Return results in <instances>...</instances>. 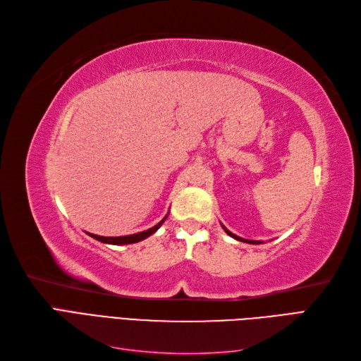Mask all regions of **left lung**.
<instances>
[{
    "instance_id": "obj_1",
    "label": "left lung",
    "mask_w": 361,
    "mask_h": 361,
    "mask_svg": "<svg viewBox=\"0 0 361 361\" xmlns=\"http://www.w3.org/2000/svg\"><path fill=\"white\" fill-rule=\"evenodd\" d=\"M223 226V224H221ZM223 228H224V232L228 235V236H232V238H235V239H238V241H243V243H247V244H262V241H251V239H244V238H239V236H236L235 233H232V232H228L227 228L223 226Z\"/></svg>"
}]
</instances>
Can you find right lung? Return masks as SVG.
<instances>
[{
  "instance_id": "add662e5",
  "label": "right lung",
  "mask_w": 361,
  "mask_h": 361,
  "mask_svg": "<svg viewBox=\"0 0 361 361\" xmlns=\"http://www.w3.org/2000/svg\"><path fill=\"white\" fill-rule=\"evenodd\" d=\"M169 215H166L162 218V220L157 224V226H154L152 228H147V231H143V232H138V233H134V235H126V236H116V238H113V236H99V235H93V233H87L89 236H92V238H94L96 241H101V243H104V244H113V245H126V244H135V243H140V241H143V239H146V238H149L150 235H154L158 228L162 226V223L166 221V218H167Z\"/></svg>"
}]
</instances>
